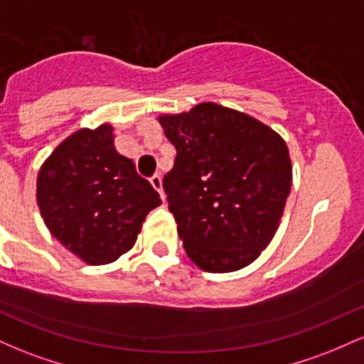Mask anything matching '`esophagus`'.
Listing matches in <instances>:
<instances>
[{"mask_svg":"<svg viewBox=\"0 0 364 364\" xmlns=\"http://www.w3.org/2000/svg\"><path fill=\"white\" fill-rule=\"evenodd\" d=\"M150 183H152V186L156 188L159 193H161V198L164 200L166 195H164V191H162V178H161V174H154V176L150 178Z\"/></svg>","mask_w":364,"mask_h":364,"instance_id":"esophagus-1","label":"esophagus"}]
</instances>
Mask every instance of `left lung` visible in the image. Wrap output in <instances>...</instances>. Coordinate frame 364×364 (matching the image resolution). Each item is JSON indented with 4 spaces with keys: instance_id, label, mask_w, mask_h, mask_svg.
Listing matches in <instances>:
<instances>
[{
    "instance_id": "8db88e82",
    "label": "left lung",
    "mask_w": 364,
    "mask_h": 364,
    "mask_svg": "<svg viewBox=\"0 0 364 364\" xmlns=\"http://www.w3.org/2000/svg\"><path fill=\"white\" fill-rule=\"evenodd\" d=\"M159 123L176 147L162 188L186 255L205 272L250 265L274 237L291 191L286 141L214 102Z\"/></svg>"
}]
</instances>
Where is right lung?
<instances>
[{
    "mask_svg": "<svg viewBox=\"0 0 364 364\" xmlns=\"http://www.w3.org/2000/svg\"><path fill=\"white\" fill-rule=\"evenodd\" d=\"M37 205L63 246L90 265L114 262L136 241L141 223L161 196L116 152L112 127L80 129L44 162Z\"/></svg>",
    "mask_w": 364,
    "mask_h": 364,
    "instance_id": "obj_1",
    "label": "right lung"
}]
</instances>
